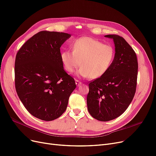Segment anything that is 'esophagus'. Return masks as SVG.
Masks as SVG:
<instances>
[{
    "mask_svg": "<svg viewBox=\"0 0 156 156\" xmlns=\"http://www.w3.org/2000/svg\"><path fill=\"white\" fill-rule=\"evenodd\" d=\"M76 85L78 87V86H80L82 85V82L78 81V80H76Z\"/></svg>",
    "mask_w": 156,
    "mask_h": 156,
    "instance_id": "1",
    "label": "esophagus"
}]
</instances>
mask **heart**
<instances>
[{"instance_id":"heart-1","label":"heart","mask_w":156,"mask_h":156,"mask_svg":"<svg viewBox=\"0 0 156 156\" xmlns=\"http://www.w3.org/2000/svg\"><path fill=\"white\" fill-rule=\"evenodd\" d=\"M115 57V50L111 45L104 44L90 37H81L75 40L73 51L61 53V60L66 70L73 73L80 66V76L96 79L110 69Z\"/></svg>"}]
</instances>
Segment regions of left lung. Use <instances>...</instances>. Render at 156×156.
<instances>
[{
    "label": "left lung",
    "mask_w": 156,
    "mask_h": 156,
    "mask_svg": "<svg viewBox=\"0 0 156 156\" xmlns=\"http://www.w3.org/2000/svg\"><path fill=\"white\" fill-rule=\"evenodd\" d=\"M105 37L113 39L114 59L104 75L89 84L87 97L89 112L101 122L119 117L128 108L136 93L138 69L136 54L123 37Z\"/></svg>",
    "instance_id": "8db88e82"
}]
</instances>
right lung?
Here are the masks:
<instances>
[{
    "mask_svg": "<svg viewBox=\"0 0 156 156\" xmlns=\"http://www.w3.org/2000/svg\"><path fill=\"white\" fill-rule=\"evenodd\" d=\"M71 37L66 33L42 31L26 41L17 52L15 63L16 93L27 111L44 121H52L66 110L76 88L64 70L62 45Z\"/></svg>",
    "mask_w": 156,
    "mask_h": 156,
    "instance_id": "add662e5",
    "label": "right lung"
}]
</instances>
